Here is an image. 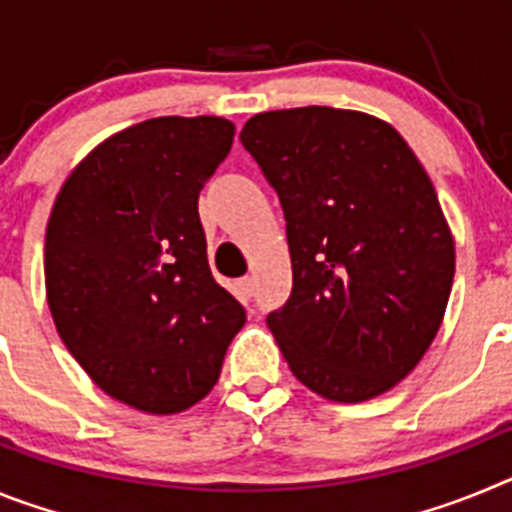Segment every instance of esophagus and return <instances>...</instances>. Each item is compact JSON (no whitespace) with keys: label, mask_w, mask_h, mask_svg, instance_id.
<instances>
[{"label":"esophagus","mask_w":512,"mask_h":512,"mask_svg":"<svg viewBox=\"0 0 512 512\" xmlns=\"http://www.w3.org/2000/svg\"><path fill=\"white\" fill-rule=\"evenodd\" d=\"M238 292H241V295L246 297V300H251L253 292H256V284H253V279L251 277L241 279V282H238Z\"/></svg>","instance_id":"1"}]
</instances>
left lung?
I'll use <instances>...</instances> for the list:
<instances>
[{"mask_svg":"<svg viewBox=\"0 0 512 512\" xmlns=\"http://www.w3.org/2000/svg\"><path fill=\"white\" fill-rule=\"evenodd\" d=\"M241 143L287 220L292 292L266 315L312 392L364 402L408 377L441 328L454 238L392 125L333 107L261 112Z\"/></svg>","mask_w":512,"mask_h":512,"instance_id":"8db88e82","label":"left lung"}]
</instances>
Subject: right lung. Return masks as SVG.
I'll return each mask as SVG.
<instances>
[{"instance_id": "add662e5", "label": "right lung", "mask_w": 512, "mask_h": 512, "mask_svg": "<svg viewBox=\"0 0 512 512\" xmlns=\"http://www.w3.org/2000/svg\"><path fill=\"white\" fill-rule=\"evenodd\" d=\"M223 117H153L66 179L45 230L58 336L115 400L182 413L215 387L246 310L207 264L202 187L233 146Z\"/></svg>"}]
</instances>
